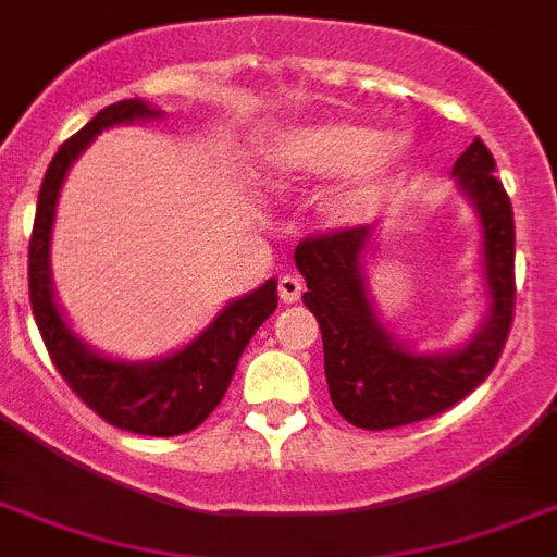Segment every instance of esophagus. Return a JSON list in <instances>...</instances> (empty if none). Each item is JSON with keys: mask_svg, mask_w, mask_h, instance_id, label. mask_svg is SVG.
I'll list each match as a JSON object with an SVG mask.
<instances>
[{"mask_svg": "<svg viewBox=\"0 0 557 557\" xmlns=\"http://www.w3.org/2000/svg\"><path fill=\"white\" fill-rule=\"evenodd\" d=\"M277 292H280V300L283 302H297L302 294V283L297 274H283L277 283Z\"/></svg>", "mask_w": 557, "mask_h": 557, "instance_id": "obj_1", "label": "esophagus"}]
</instances>
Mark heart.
<instances>
[{"instance_id": "b5f03b06", "label": "heart", "mask_w": 557, "mask_h": 557, "mask_svg": "<svg viewBox=\"0 0 557 557\" xmlns=\"http://www.w3.org/2000/svg\"><path fill=\"white\" fill-rule=\"evenodd\" d=\"M406 153V137H377L366 125L325 122L302 128L274 151V171L286 180L302 176H343L357 172V183L341 197L343 214H357L372 200L374 188Z\"/></svg>"}]
</instances>
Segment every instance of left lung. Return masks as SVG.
Returning <instances> with one entry per match:
<instances>
[{
  "label": "left lung",
  "instance_id": "1",
  "mask_svg": "<svg viewBox=\"0 0 557 557\" xmlns=\"http://www.w3.org/2000/svg\"><path fill=\"white\" fill-rule=\"evenodd\" d=\"M472 197L483 228V269L490 286V318L467 349L414 355L386 334L366 294L363 251L369 225L309 234L294 248L306 277V309L318 318L334 409L351 426L381 432L435 418L472 395L498 366L515 320V220L495 157L481 137L460 153L455 171Z\"/></svg>",
  "mask_w": 557,
  "mask_h": 557
}]
</instances>
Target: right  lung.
I'll use <instances>...</instances> for the list:
<instances>
[{"mask_svg": "<svg viewBox=\"0 0 557 557\" xmlns=\"http://www.w3.org/2000/svg\"><path fill=\"white\" fill-rule=\"evenodd\" d=\"M160 111L148 108L139 99H122L102 108L94 120L65 139L53 153L45 171L39 200H36L34 232L28 246V292L34 320L39 325L42 343L51 363L62 374V381L76 392L88 409L116 429L148 437L185 435L223 404L234 372L248 341L277 309V283L239 297L228 309L208 325L206 332L185 346L183 351L157 360V363H114L94 355L88 346L76 341L62 323L51 294L48 277V243H51L53 208H57L59 185L65 180L71 162L85 151L90 139L102 128L116 122L151 120Z\"/></svg>", "mask_w": 557, "mask_h": 557, "instance_id": "obj_1", "label": "right lung"}]
</instances>
